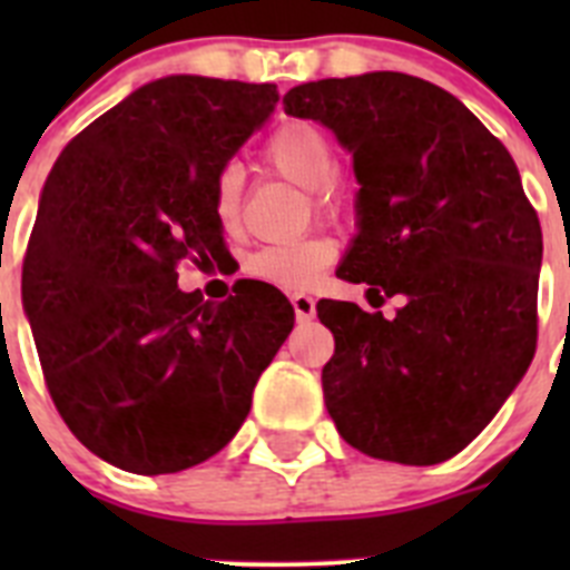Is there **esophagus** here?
<instances>
[{
	"label": "esophagus",
	"instance_id": "esophagus-1",
	"mask_svg": "<svg viewBox=\"0 0 570 570\" xmlns=\"http://www.w3.org/2000/svg\"><path fill=\"white\" fill-rule=\"evenodd\" d=\"M291 305H294V314H296V320H299V322L314 320L316 302L311 299L308 294H294V296H291Z\"/></svg>",
	"mask_w": 570,
	"mask_h": 570
}]
</instances>
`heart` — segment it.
<instances>
[{
  "instance_id": "heart-1",
  "label": "heart",
  "mask_w": 570,
  "mask_h": 570,
  "mask_svg": "<svg viewBox=\"0 0 570 570\" xmlns=\"http://www.w3.org/2000/svg\"><path fill=\"white\" fill-rule=\"evenodd\" d=\"M262 163L282 179L308 190L311 205L322 219H342L354 210L356 190L336 170V148L331 136L311 122H285L262 145ZM210 210L225 230H234L242 219V174L236 165H225L214 183ZM336 245L328 236H302L282 245H265L248 259L254 279L271 282L279 288H311L331 262Z\"/></svg>"
}]
</instances>
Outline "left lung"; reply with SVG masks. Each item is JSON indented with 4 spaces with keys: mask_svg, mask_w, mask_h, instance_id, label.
Here are the masks:
<instances>
[{
    "mask_svg": "<svg viewBox=\"0 0 570 570\" xmlns=\"http://www.w3.org/2000/svg\"><path fill=\"white\" fill-rule=\"evenodd\" d=\"M354 154L360 236L336 276L405 296L394 320L320 299L322 394L342 440L436 465L493 420L537 351L542 228L505 145L456 97L380 70L288 90Z\"/></svg>",
    "mask_w": 570,
    "mask_h": 570,
    "instance_id": "obj_1",
    "label": "left lung"
}]
</instances>
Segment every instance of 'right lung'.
<instances>
[{"mask_svg": "<svg viewBox=\"0 0 570 570\" xmlns=\"http://www.w3.org/2000/svg\"><path fill=\"white\" fill-rule=\"evenodd\" d=\"M276 85L168 77L79 130L45 183L22 302L65 425L110 465L176 473L239 431L294 328L265 282L205 302L179 262L225 254L219 170L276 108Z\"/></svg>", "mask_w": 570, "mask_h": 570, "instance_id": "obj_1", "label": "right lung"}]
</instances>
